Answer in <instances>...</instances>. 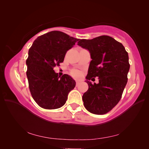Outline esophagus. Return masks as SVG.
<instances>
[{
    "label": "esophagus",
    "instance_id": "34e87169",
    "mask_svg": "<svg viewBox=\"0 0 149 149\" xmlns=\"http://www.w3.org/2000/svg\"><path fill=\"white\" fill-rule=\"evenodd\" d=\"M79 81H76V86H78L79 85Z\"/></svg>",
    "mask_w": 149,
    "mask_h": 149
}]
</instances>
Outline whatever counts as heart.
<instances>
[{
  "mask_svg": "<svg viewBox=\"0 0 149 149\" xmlns=\"http://www.w3.org/2000/svg\"><path fill=\"white\" fill-rule=\"evenodd\" d=\"M72 75H73L74 78H79L80 76V73L78 71H73L72 72Z\"/></svg>",
  "mask_w": 149,
  "mask_h": 149,
  "instance_id": "heart-1",
  "label": "heart"
}]
</instances>
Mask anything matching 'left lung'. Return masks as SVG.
<instances>
[{
	"instance_id": "left-lung-1",
	"label": "left lung",
	"mask_w": 149,
	"mask_h": 149,
	"mask_svg": "<svg viewBox=\"0 0 149 149\" xmlns=\"http://www.w3.org/2000/svg\"><path fill=\"white\" fill-rule=\"evenodd\" d=\"M78 45L88 49L92 60L86 77L89 88L83 96L84 106L91 113L104 114L119 102L127 83L128 53L123 44L107 35L79 40ZM96 76L99 83L92 84L89 80Z\"/></svg>"
}]
</instances>
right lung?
Segmentation results:
<instances>
[{
	"label": "right lung",
	"mask_w": 149,
	"mask_h": 149,
	"mask_svg": "<svg viewBox=\"0 0 149 149\" xmlns=\"http://www.w3.org/2000/svg\"><path fill=\"white\" fill-rule=\"evenodd\" d=\"M78 40L61 31H52L38 37L29 49L26 76L31 96L41 107H62L75 87V81L70 76H58L53 68L63 62L67 51Z\"/></svg>",
	"instance_id": "right-lung-1"
}]
</instances>
